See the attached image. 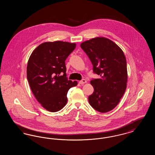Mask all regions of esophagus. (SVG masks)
<instances>
[{
    "label": "esophagus",
    "instance_id": "esophagus-1",
    "mask_svg": "<svg viewBox=\"0 0 155 155\" xmlns=\"http://www.w3.org/2000/svg\"><path fill=\"white\" fill-rule=\"evenodd\" d=\"M86 82H87V80H85V79H82L81 81H79V83H80V84H81V85L84 84H85Z\"/></svg>",
    "mask_w": 155,
    "mask_h": 155
}]
</instances>
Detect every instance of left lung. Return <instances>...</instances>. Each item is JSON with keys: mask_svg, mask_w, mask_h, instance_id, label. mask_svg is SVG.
<instances>
[{"mask_svg": "<svg viewBox=\"0 0 155 155\" xmlns=\"http://www.w3.org/2000/svg\"><path fill=\"white\" fill-rule=\"evenodd\" d=\"M81 48L93 64L94 73L100 75L91 81L94 88L89 103L96 110L107 113L118 104L125 93L128 80L127 61L122 49L110 39L96 37L83 42Z\"/></svg>", "mask_w": 155, "mask_h": 155, "instance_id": "left-lung-1", "label": "left lung"}]
</instances>
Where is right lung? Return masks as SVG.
Wrapping results in <instances>:
<instances>
[{
	"mask_svg": "<svg viewBox=\"0 0 155 155\" xmlns=\"http://www.w3.org/2000/svg\"><path fill=\"white\" fill-rule=\"evenodd\" d=\"M76 44L57 41L45 42L32 52L27 67L30 88L39 103L46 110L56 112L67 102L70 88L77 81L68 80L65 60Z\"/></svg>",
	"mask_w": 155,
	"mask_h": 155,
	"instance_id": "1",
	"label": "right lung"
}]
</instances>
